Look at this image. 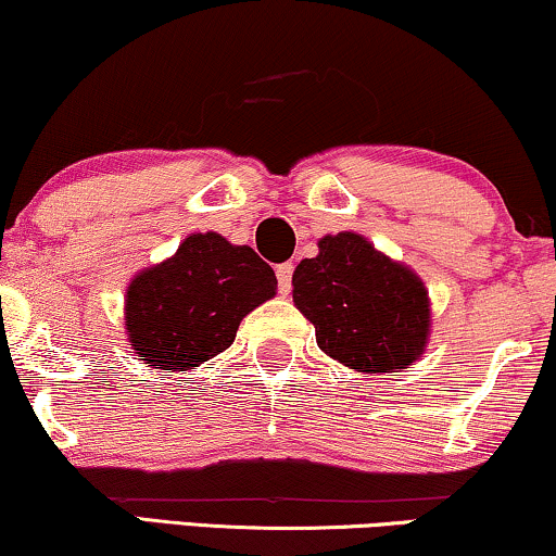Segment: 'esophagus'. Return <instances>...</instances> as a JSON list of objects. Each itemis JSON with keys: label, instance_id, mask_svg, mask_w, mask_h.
<instances>
[{"label": "esophagus", "instance_id": "esophagus-1", "mask_svg": "<svg viewBox=\"0 0 556 556\" xmlns=\"http://www.w3.org/2000/svg\"><path fill=\"white\" fill-rule=\"evenodd\" d=\"M276 276H278V291H280V293H288V291H291L293 265H291V263L278 265V268H276Z\"/></svg>", "mask_w": 556, "mask_h": 556}]
</instances>
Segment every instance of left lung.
<instances>
[{
  "label": "left lung",
  "mask_w": 556,
  "mask_h": 556,
  "mask_svg": "<svg viewBox=\"0 0 556 556\" xmlns=\"http://www.w3.org/2000/svg\"><path fill=\"white\" fill-rule=\"evenodd\" d=\"M293 304L316 329V344L357 372H401L429 340V293L406 265L363 235L319 240V255L293 270Z\"/></svg>",
  "instance_id": "8db88e82"
}]
</instances>
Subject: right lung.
Here are the masks:
<instances>
[{
	"instance_id": "obj_1",
	"label": "right lung",
	"mask_w": 556,
	"mask_h": 556,
	"mask_svg": "<svg viewBox=\"0 0 556 556\" xmlns=\"http://www.w3.org/2000/svg\"><path fill=\"white\" fill-rule=\"evenodd\" d=\"M276 286V273L248 244L189 235L176 255L129 283L127 340L150 367L193 370L235 342L240 321L273 299Z\"/></svg>"
}]
</instances>
